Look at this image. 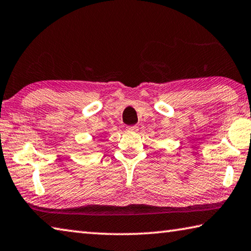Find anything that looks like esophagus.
Wrapping results in <instances>:
<instances>
[{"instance_id":"34e87169","label":"esophagus","mask_w":251,"mask_h":251,"mask_svg":"<svg viewBox=\"0 0 251 251\" xmlns=\"http://www.w3.org/2000/svg\"><path fill=\"white\" fill-rule=\"evenodd\" d=\"M126 130L127 131H130V133H134V131H137L138 130V127L137 126H127L126 127Z\"/></svg>"}]
</instances>
